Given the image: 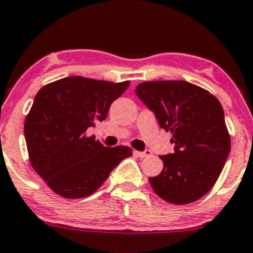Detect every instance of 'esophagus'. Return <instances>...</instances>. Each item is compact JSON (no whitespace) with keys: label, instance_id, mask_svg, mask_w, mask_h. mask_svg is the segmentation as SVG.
I'll list each match as a JSON object with an SVG mask.
<instances>
[{"label":"esophagus","instance_id":"esophagus-1","mask_svg":"<svg viewBox=\"0 0 253 253\" xmlns=\"http://www.w3.org/2000/svg\"><path fill=\"white\" fill-rule=\"evenodd\" d=\"M151 151L150 150H145V151H133V155L140 157V159H143V157H147V156L151 155Z\"/></svg>","mask_w":253,"mask_h":253}]
</instances>
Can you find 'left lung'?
<instances>
[{"instance_id":"left-lung-1","label":"left lung","mask_w":253,"mask_h":253,"mask_svg":"<svg viewBox=\"0 0 253 253\" xmlns=\"http://www.w3.org/2000/svg\"><path fill=\"white\" fill-rule=\"evenodd\" d=\"M155 113L160 127L172 132L173 153L160 156L164 169L150 177L165 201L186 205L206 195L218 178L231 151L221 103L206 89L186 81H152L134 89Z\"/></svg>"}]
</instances>
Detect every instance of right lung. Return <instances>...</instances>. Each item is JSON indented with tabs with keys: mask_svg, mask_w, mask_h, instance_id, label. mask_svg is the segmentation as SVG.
<instances>
[{
	"mask_svg": "<svg viewBox=\"0 0 253 253\" xmlns=\"http://www.w3.org/2000/svg\"><path fill=\"white\" fill-rule=\"evenodd\" d=\"M129 86L81 76L65 77L37 92L25 121L30 161L48 187L65 198L92 195L122 160L127 146L105 147L88 128L107 117Z\"/></svg>",
	"mask_w": 253,
	"mask_h": 253,
	"instance_id": "obj_1",
	"label": "right lung"
}]
</instances>
